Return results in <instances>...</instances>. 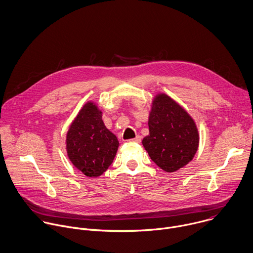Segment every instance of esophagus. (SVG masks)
<instances>
[{"mask_svg": "<svg viewBox=\"0 0 253 253\" xmlns=\"http://www.w3.org/2000/svg\"><path fill=\"white\" fill-rule=\"evenodd\" d=\"M129 142L130 143H140L141 142V137L140 136H136L134 139H130Z\"/></svg>", "mask_w": 253, "mask_h": 253, "instance_id": "34e87169", "label": "esophagus"}]
</instances>
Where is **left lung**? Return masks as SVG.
<instances>
[{"label": "left lung", "mask_w": 253, "mask_h": 253, "mask_svg": "<svg viewBox=\"0 0 253 253\" xmlns=\"http://www.w3.org/2000/svg\"><path fill=\"white\" fill-rule=\"evenodd\" d=\"M148 126L149 135L142 144L163 171L176 172L194 159L200 144L197 124L172 97L163 92L154 96Z\"/></svg>", "instance_id": "left-lung-1"}]
</instances>
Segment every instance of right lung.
Wrapping results in <instances>:
<instances>
[{
    "label": "right lung",
    "mask_w": 253,
    "mask_h": 253,
    "mask_svg": "<svg viewBox=\"0 0 253 253\" xmlns=\"http://www.w3.org/2000/svg\"><path fill=\"white\" fill-rule=\"evenodd\" d=\"M119 142L106 128L97 103L87 101L69 125L65 139L67 157L89 178L101 176L112 164Z\"/></svg>",
    "instance_id": "1"
}]
</instances>
